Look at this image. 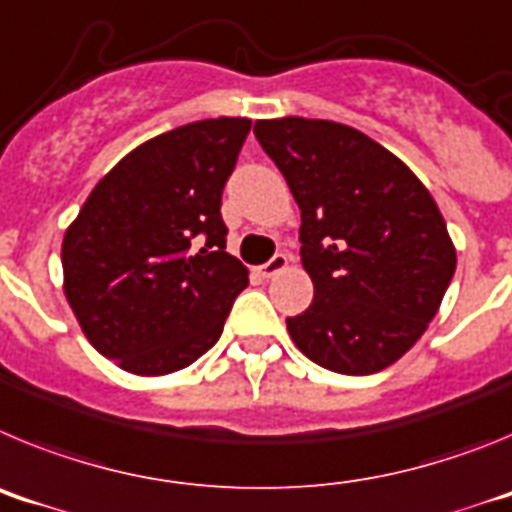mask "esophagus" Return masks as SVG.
<instances>
[{
	"label": "esophagus",
	"mask_w": 512,
	"mask_h": 512,
	"mask_svg": "<svg viewBox=\"0 0 512 512\" xmlns=\"http://www.w3.org/2000/svg\"><path fill=\"white\" fill-rule=\"evenodd\" d=\"M284 269H287V256H284V253H277L274 259H269L264 266H259L261 277H266V279L277 277L279 271H284Z\"/></svg>",
	"instance_id": "obj_1"
}]
</instances>
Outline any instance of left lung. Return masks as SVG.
Listing matches in <instances>:
<instances>
[{
    "label": "left lung",
    "instance_id": "obj_1",
    "mask_svg": "<svg viewBox=\"0 0 512 512\" xmlns=\"http://www.w3.org/2000/svg\"><path fill=\"white\" fill-rule=\"evenodd\" d=\"M253 133L300 205L315 284L289 336L330 372H382L423 336L454 277L438 205L395 153L341 122L282 117Z\"/></svg>",
    "mask_w": 512,
    "mask_h": 512
}]
</instances>
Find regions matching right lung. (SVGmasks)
Listing matches in <instances>:
<instances>
[{
    "instance_id": "obj_1",
    "label": "right lung",
    "mask_w": 512,
    "mask_h": 512,
    "mask_svg": "<svg viewBox=\"0 0 512 512\" xmlns=\"http://www.w3.org/2000/svg\"><path fill=\"white\" fill-rule=\"evenodd\" d=\"M248 130L246 117H217L146 140L63 235L66 300L89 343L125 372L161 377L200 359L248 287L220 215Z\"/></svg>"
}]
</instances>
